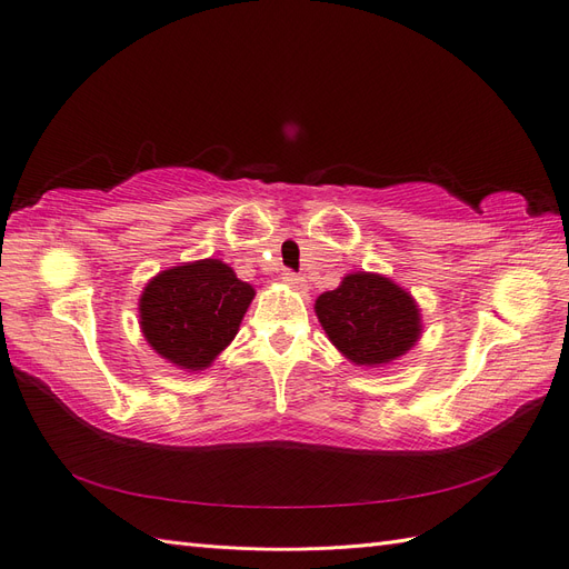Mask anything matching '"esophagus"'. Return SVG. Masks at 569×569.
Wrapping results in <instances>:
<instances>
[{
  "mask_svg": "<svg viewBox=\"0 0 569 569\" xmlns=\"http://www.w3.org/2000/svg\"><path fill=\"white\" fill-rule=\"evenodd\" d=\"M282 282H284L287 287H295V289H306V280L301 278V274L291 272V270H284V272H282Z\"/></svg>",
  "mask_w": 569,
  "mask_h": 569,
  "instance_id": "esophagus-1",
  "label": "esophagus"
}]
</instances>
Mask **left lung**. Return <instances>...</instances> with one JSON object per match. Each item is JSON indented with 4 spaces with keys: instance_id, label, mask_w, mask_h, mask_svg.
<instances>
[{
    "instance_id": "1",
    "label": "left lung",
    "mask_w": 569,
    "mask_h": 569,
    "mask_svg": "<svg viewBox=\"0 0 569 569\" xmlns=\"http://www.w3.org/2000/svg\"><path fill=\"white\" fill-rule=\"evenodd\" d=\"M325 335L351 363L377 368L420 339V308L403 287L375 272H351L316 301Z\"/></svg>"
}]
</instances>
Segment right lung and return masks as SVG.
Listing matches in <instances>:
<instances>
[{
    "instance_id": "obj_1",
    "label": "right lung",
    "mask_w": 569,
    "mask_h": 569,
    "mask_svg": "<svg viewBox=\"0 0 569 569\" xmlns=\"http://www.w3.org/2000/svg\"><path fill=\"white\" fill-rule=\"evenodd\" d=\"M253 295L218 258L161 270L140 297L142 335L173 366L203 370L234 339Z\"/></svg>"
}]
</instances>
